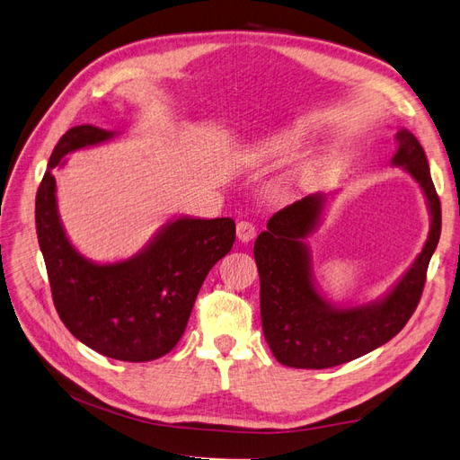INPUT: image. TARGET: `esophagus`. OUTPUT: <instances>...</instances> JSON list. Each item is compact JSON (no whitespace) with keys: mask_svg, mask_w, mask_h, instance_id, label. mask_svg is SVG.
<instances>
[{"mask_svg":"<svg viewBox=\"0 0 460 460\" xmlns=\"http://www.w3.org/2000/svg\"><path fill=\"white\" fill-rule=\"evenodd\" d=\"M235 234H238V240L240 242H243V243H247V242H252L253 238H255V226L252 225V222H247V220H240L238 225H235Z\"/></svg>","mask_w":460,"mask_h":460,"instance_id":"34e87169","label":"esophagus"}]
</instances>
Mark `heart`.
<instances>
[{"instance_id":"obj_1","label":"heart","mask_w":460,"mask_h":460,"mask_svg":"<svg viewBox=\"0 0 460 460\" xmlns=\"http://www.w3.org/2000/svg\"><path fill=\"white\" fill-rule=\"evenodd\" d=\"M301 146V137L296 132H288L280 136H272L269 140L257 144L253 157L261 161H286Z\"/></svg>"}]
</instances>
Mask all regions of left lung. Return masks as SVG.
Returning <instances> with one entry per match:
<instances>
[{"mask_svg":"<svg viewBox=\"0 0 460 460\" xmlns=\"http://www.w3.org/2000/svg\"><path fill=\"white\" fill-rule=\"evenodd\" d=\"M394 166L409 172L429 208L428 240L419 257L380 299L355 307L320 294L305 240L316 230L328 196L311 193L270 217L253 247L261 278V320L278 363L294 368H330L363 357L402 330L420 301L426 270L441 234V205L426 153L409 130L397 132Z\"/></svg>","mask_w":460,"mask_h":460,"instance_id":"obj_1","label":"left lung"}]
</instances>
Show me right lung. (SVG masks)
I'll return each mask as SVG.
<instances>
[{"label":"right lung","mask_w":460,"mask_h":460,"mask_svg":"<svg viewBox=\"0 0 460 460\" xmlns=\"http://www.w3.org/2000/svg\"><path fill=\"white\" fill-rule=\"evenodd\" d=\"M115 136L82 124L61 137L36 193V232L55 309L68 332L105 357L146 363L182 338L205 276L234 245L235 225L232 218L174 217L130 259H86L66 238L53 169L68 153Z\"/></svg>","instance_id":"1"}]
</instances>
